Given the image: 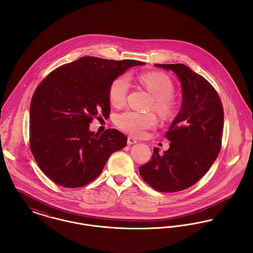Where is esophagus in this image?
<instances>
[{
	"mask_svg": "<svg viewBox=\"0 0 253 253\" xmlns=\"http://www.w3.org/2000/svg\"><path fill=\"white\" fill-rule=\"evenodd\" d=\"M127 143H128L129 145H131V144H135V143H137V140H136V139H134L133 137H128Z\"/></svg>",
	"mask_w": 253,
	"mask_h": 253,
	"instance_id": "obj_1",
	"label": "esophagus"
}]
</instances>
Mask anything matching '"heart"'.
Here are the masks:
<instances>
[{
    "label": "heart",
    "instance_id": "b5f03b06",
    "mask_svg": "<svg viewBox=\"0 0 253 253\" xmlns=\"http://www.w3.org/2000/svg\"><path fill=\"white\" fill-rule=\"evenodd\" d=\"M141 84L149 91L154 98L153 107L161 113H169L171 110L170 99L173 96L174 87L167 76L160 73H148L140 77ZM129 90V79L126 76L116 78L109 89L111 103L122 106ZM157 117L152 113H139L135 111H125L116 117L117 126L124 132L133 136H141L146 130L152 129L157 125Z\"/></svg>",
    "mask_w": 253,
    "mask_h": 253
}]
</instances>
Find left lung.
<instances>
[{"label":"left lung","instance_id":"left-lung-1","mask_svg":"<svg viewBox=\"0 0 253 253\" xmlns=\"http://www.w3.org/2000/svg\"><path fill=\"white\" fill-rule=\"evenodd\" d=\"M178 79L182 103L166 138L168 150L154 147L152 158L140 167L142 179L160 192L184 190L203 177L221 148L224 113L218 94L202 76L183 64H156Z\"/></svg>","mask_w":253,"mask_h":253}]
</instances>
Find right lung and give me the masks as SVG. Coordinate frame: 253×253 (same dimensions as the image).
Segmentation results:
<instances>
[{
  "mask_svg": "<svg viewBox=\"0 0 253 253\" xmlns=\"http://www.w3.org/2000/svg\"><path fill=\"white\" fill-rule=\"evenodd\" d=\"M135 60L82 57L51 72L30 107V147L40 169L58 185L82 187L94 180L127 138L115 129L90 131L93 117L111 112L109 89Z\"/></svg>",
  "mask_w": 253,
  "mask_h": 253,
  "instance_id": "right-lung-1",
  "label": "right lung"
}]
</instances>
